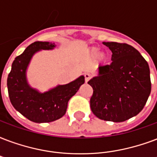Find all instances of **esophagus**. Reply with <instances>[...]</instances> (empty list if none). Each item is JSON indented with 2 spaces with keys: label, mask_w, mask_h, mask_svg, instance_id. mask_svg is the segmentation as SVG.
<instances>
[{
  "label": "esophagus",
  "mask_w": 157,
  "mask_h": 157,
  "mask_svg": "<svg viewBox=\"0 0 157 157\" xmlns=\"http://www.w3.org/2000/svg\"><path fill=\"white\" fill-rule=\"evenodd\" d=\"M84 76H85V81H86V82H88V81L90 79V75L89 73H86Z\"/></svg>",
  "instance_id": "esophagus-1"
}]
</instances>
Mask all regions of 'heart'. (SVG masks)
<instances>
[{
	"label": "heart",
	"instance_id": "b5f03b06",
	"mask_svg": "<svg viewBox=\"0 0 157 157\" xmlns=\"http://www.w3.org/2000/svg\"><path fill=\"white\" fill-rule=\"evenodd\" d=\"M98 52H99V48H96V47H93V48H91L90 49L89 55L90 57H93L97 55L98 56H96V62L98 63H105L106 62V59H107L106 54L103 52H100L98 53Z\"/></svg>",
	"mask_w": 157,
	"mask_h": 157
}]
</instances>
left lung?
<instances>
[{"label": "left lung", "instance_id": "left-lung-1", "mask_svg": "<svg viewBox=\"0 0 157 157\" xmlns=\"http://www.w3.org/2000/svg\"><path fill=\"white\" fill-rule=\"evenodd\" d=\"M112 52V63L100 66L97 76L88 81L93 88L90 109L97 118L114 123L137 115L151 89L147 62L131 45L104 42Z\"/></svg>", "mask_w": 157, "mask_h": 157}]
</instances>
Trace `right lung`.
<instances>
[{"instance_id": "right-lung-1", "label": "right lung", "mask_w": 157, "mask_h": 157, "mask_svg": "<svg viewBox=\"0 0 157 157\" xmlns=\"http://www.w3.org/2000/svg\"><path fill=\"white\" fill-rule=\"evenodd\" d=\"M54 48V43L49 42L31 44L22 54L15 57L7 78L8 94L13 107L34 123H49L62 118L66 113L69 100L85 83V77L81 76L70 83L60 85L44 93L30 87L26 70L32 57L38 51Z\"/></svg>"}]
</instances>
